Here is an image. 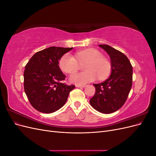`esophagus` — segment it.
<instances>
[{
  "label": "esophagus",
  "mask_w": 156,
  "mask_h": 156,
  "mask_svg": "<svg viewBox=\"0 0 156 156\" xmlns=\"http://www.w3.org/2000/svg\"><path fill=\"white\" fill-rule=\"evenodd\" d=\"M86 87H87V85H79V84H77L76 85V87H77V88H84Z\"/></svg>",
  "instance_id": "obj_1"
}]
</instances>
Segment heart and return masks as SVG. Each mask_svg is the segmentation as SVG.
Returning <instances> with one entry per match:
<instances>
[{
	"mask_svg": "<svg viewBox=\"0 0 156 156\" xmlns=\"http://www.w3.org/2000/svg\"><path fill=\"white\" fill-rule=\"evenodd\" d=\"M74 56L70 53L65 54L59 63L64 72L72 73L78 69L79 63H86L84 69L86 73H74L70 75L69 81L79 85H84L94 81L97 78L103 79L110 73L111 65L109 61L103 57L100 51L95 49H88L79 51ZM80 63H79L78 62Z\"/></svg>",
	"mask_w": 156,
	"mask_h": 156,
	"instance_id": "obj_1",
	"label": "heart"
}]
</instances>
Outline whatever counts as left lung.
Segmentation results:
<instances>
[{"label": "left lung", "instance_id": "8db88e82", "mask_svg": "<svg viewBox=\"0 0 156 156\" xmlns=\"http://www.w3.org/2000/svg\"><path fill=\"white\" fill-rule=\"evenodd\" d=\"M111 58V72L105 81L94 84V96L90 104L96 111L110 114L120 108L126 102L132 86L133 68L127 56L108 45H99Z\"/></svg>", "mask_w": 156, "mask_h": 156}]
</instances>
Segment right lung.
<instances>
[{
	"label": "right lung",
	"mask_w": 156,
	"mask_h": 156,
	"mask_svg": "<svg viewBox=\"0 0 156 156\" xmlns=\"http://www.w3.org/2000/svg\"><path fill=\"white\" fill-rule=\"evenodd\" d=\"M73 48L50 47L37 52L28 62L24 72V89L30 104L37 111L52 113L62 107L74 85L62 83L66 75L59 60Z\"/></svg>",
	"instance_id": "right-lung-1"
}]
</instances>
